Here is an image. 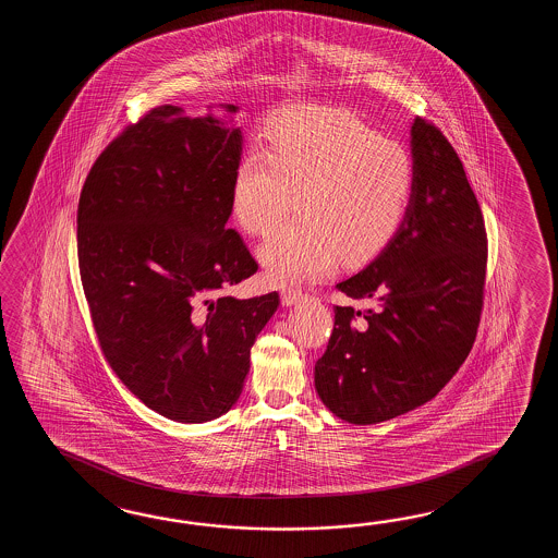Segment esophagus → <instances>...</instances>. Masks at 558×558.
I'll return each mask as SVG.
<instances>
[{"label":"esophagus","mask_w":558,"mask_h":558,"mask_svg":"<svg viewBox=\"0 0 558 558\" xmlns=\"http://www.w3.org/2000/svg\"><path fill=\"white\" fill-rule=\"evenodd\" d=\"M303 293L301 291H295V289H284L283 293H281V303H283L284 307H291V305H296V303H301L303 301Z\"/></svg>","instance_id":"obj_1"}]
</instances>
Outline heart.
Returning <instances> with one entry per match:
<instances>
[{
    "mask_svg": "<svg viewBox=\"0 0 558 558\" xmlns=\"http://www.w3.org/2000/svg\"><path fill=\"white\" fill-rule=\"evenodd\" d=\"M416 187L411 151L383 140L349 111L295 107L265 131V154L243 155L231 183V214L263 235L296 193L299 223L274 231L257 250L275 284L335 271L377 255L403 226Z\"/></svg>",
    "mask_w": 558,
    "mask_h": 558,
    "instance_id": "1",
    "label": "heart"
}]
</instances>
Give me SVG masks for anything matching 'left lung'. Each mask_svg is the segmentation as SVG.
<instances>
[{"mask_svg": "<svg viewBox=\"0 0 558 558\" xmlns=\"http://www.w3.org/2000/svg\"><path fill=\"white\" fill-rule=\"evenodd\" d=\"M416 187L397 235L337 283L365 311L335 307L315 389L332 415L375 425L430 401L473 349L483 308L485 221L463 163L433 123L411 125Z\"/></svg>", "mask_w": 558, "mask_h": 558, "instance_id": "1", "label": "left lung"}]
</instances>
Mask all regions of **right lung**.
<instances>
[{"instance_id": "add662e5", "label": "right lung", "mask_w": 558, "mask_h": 558, "mask_svg": "<svg viewBox=\"0 0 558 558\" xmlns=\"http://www.w3.org/2000/svg\"><path fill=\"white\" fill-rule=\"evenodd\" d=\"M241 151L226 119L155 107L107 145L80 197V274L101 351L145 407L179 423L238 403L251 347L279 307L275 291L219 295L257 271L227 227Z\"/></svg>"}]
</instances>
